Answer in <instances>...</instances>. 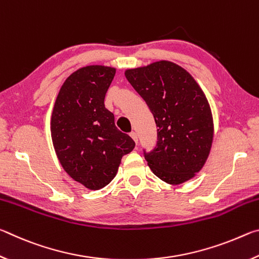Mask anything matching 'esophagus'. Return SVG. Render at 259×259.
Wrapping results in <instances>:
<instances>
[{
	"mask_svg": "<svg viewBox=\"0 0 259 259\" xmlns=\"http://www.w3.org/2000/svg\"><path fill=\"white\" fill-rule=\"evenodd\" d=\"M130 137L135 140L136 144L138 143V136H137V133H135V131H131V133H130Z\"/></svg>",
	"mask_w": 259,
	"mask_h": 259,
	"instance_id": "esophagus-1",
	"label": "esophagus"
}]
</instances>
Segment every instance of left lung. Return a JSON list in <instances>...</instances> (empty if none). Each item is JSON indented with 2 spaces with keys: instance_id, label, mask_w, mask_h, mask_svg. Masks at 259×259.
<instances>
[{
  "instance_id": "1",
  "label": "left lung",
  "mask_w": 259,
  "mask_h": 259,
  "mask_svg": "<svg viewBox=\"0 0 259 259\" xmlns=\"http://www.w3.org/2000/svg\"><path fill=\"white\" fill-rule=\"evenodd\" d=\"M154 116L157 142L144 156L155 176L178 185L194 177L208 159L213 137L211 111L198 83L178 65L161 60L125 71Z\"/></svg>"
}]
</instances>
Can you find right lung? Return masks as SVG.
<instances>
[{"instance_id":"1","label":"right lung","mask_w":259,"mask_h":259,"mask_svg":"<svg viewBox=\"0 0 259 259\" xmlns=\"http://www.w3.org/2000/svg\"><path fill=\"white\" fill-rule=\"evenodd\" d=\"M115 68L93 65L77 69L61 85L51 117V138L65 171L89 190L116 176L122 156L135 147L114 123L104 99Z\"/></svg>"}]
</instances>
